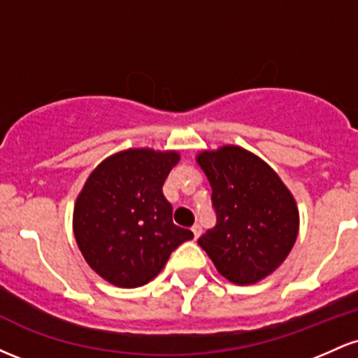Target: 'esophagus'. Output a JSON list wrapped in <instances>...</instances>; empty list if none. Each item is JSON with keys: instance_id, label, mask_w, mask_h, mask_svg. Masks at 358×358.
<instances>
[{"instance_id": "esophagus-1", "label": "esophagus", "mask_w": 358, "mask_h": 358, "mask_svg": "<svg viewBox=\"0 0 358 358\" xmlns=\"http://www.w3.org/2000/svg\"><path fill=\"white\" fill-rule=\"evenodd\" d=\"M192 232H193V237H195V239H199L200 237V234H202V227H200L199 224H195L192 227Z\"/></svg>"}]
</instances>
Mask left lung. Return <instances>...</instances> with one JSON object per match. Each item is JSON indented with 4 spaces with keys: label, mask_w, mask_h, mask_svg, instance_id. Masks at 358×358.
Masks as SVG:
<instances>
[{
    "label": "left lung",
    "mask_w": 358,
    "mask_h": 358,
    "mask_svg": "<svg viewBox=\"0 0 358 358\" xmlns=\"http://www.w3.org/2000/svg\"><path fill=\"white\" fill-rule=\"evenodd\" d=\"M212 187L215 227L199 239L215 268L234 285H254L293 249L299 213L276 171L239 146L196 156Z\"/></svg>",
    "instance_id": "1"
}]
</instances>
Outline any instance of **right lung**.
I'll list each match as a JSON object with an SVG mask.
<instances>
[{
  "instance_id": "obj_1",
  "label": "right lung",
  "mask_w": 358,
  "mask_h": 358,
  "mask_svg": "<svg viewBox=\"0 0 358 358\" xmlns=\"http://www.w3.org/2000/svg\"><path fill=\"white\" fill-rule=\"evenodd\" d=\"M176 151L126 150L90 173L73 207V234L87 264L119 287L153 279L193 232L171 219L163 183L178 163Z\"/></svg>"
}]
</instances>
